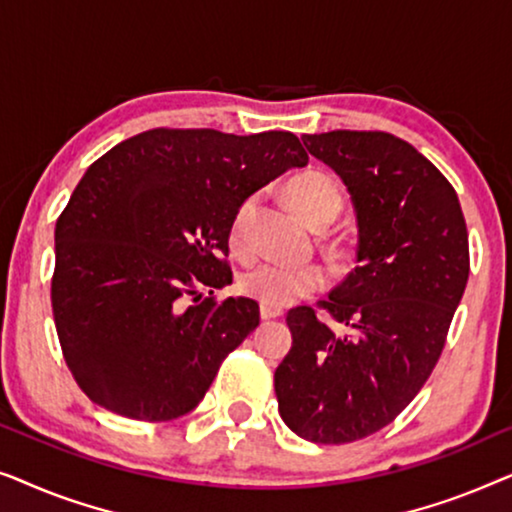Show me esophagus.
<instances>
[{
	"mask_svg": "<svg viewBox=\"0 0 512 512\" xmlns=\"http://www.w3.org/2000/svg\"><path fill=\"white\" fill-rule=\"evenodd\" d=\"M282 310L279 307H270V305H261V319H277L282 317Z\"/></svg>",
	"mask_w": 512,
	"mask_h": 512,
	"instance_id": "34e87169",
	"label": "esophagus"
}]
</instances>
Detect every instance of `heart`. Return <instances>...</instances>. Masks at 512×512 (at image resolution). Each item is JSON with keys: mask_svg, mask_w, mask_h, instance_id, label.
Wrapping results in <instances>:
<instances>
[{"mask_svg": "<svg viewBox=\"0 0 512 512\" xmlns=\"http://www.w3.org/2000/svg\"><path fill=\"white\" fill-rule=\"evenodd\" d=\"M286 198L303 221L314 228H326L338 219L345 205V195L331 174L307 170L296 174L286 184ZM258 198L249 195L235 209L228 228V242L235 256L247 258L251 254V221H254ZM328 282L324 265L319 263H256L240 275V291L244 296L258 300L261 305L284 307L300 298L321 291Z\"/></svg>", "mask_w": 512, "mask_h": 512, "instance_id": "b5f03b06", "label": "heart"}]
</instances>
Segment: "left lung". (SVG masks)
Masks as SVG:
<instances>
[{"mask_svg":"<svg viewBox=\"0 0 512 512\" xmlns=\"http://www.w3.org/2000/svg\"><path fill=\"white\" fill-rule=\"evenodd\" d=\"M303 144L352 193L359 265L317 303L342 332L314 307L286 314L275 394L293 433L342 445L394 422L429 380L468 282V230L450 181L401 137L333 130Z\"/></svg>","mask_w":512,"mask_h":512,"instance_id":"8db88e82","label":"left lung"}]
</instances>
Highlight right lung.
<instances>
[{
    "label": "right lung",
    "mask_w": 512,
    "mask_h": 512,
    "mask_svg": "<svg viewBox=\"0 0 512 512\" xmlns=\"http://www.w3.org/2000/svg\"><path fill=\"white\" fill-rule=\"evenodd\" d=\"M305 165L286 130L153 128L88 167L55 223L51 303L62 356L90 401L142 422L202 401L261 319L256 300L214 298L233 282L235 209Z\"/></svg>",
    "instance_id": "1"
}]
</instances>
